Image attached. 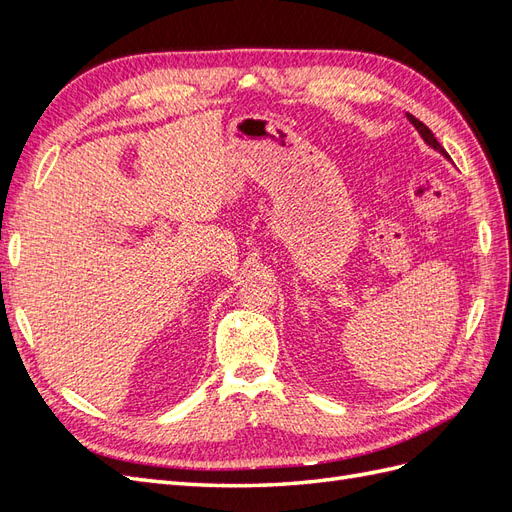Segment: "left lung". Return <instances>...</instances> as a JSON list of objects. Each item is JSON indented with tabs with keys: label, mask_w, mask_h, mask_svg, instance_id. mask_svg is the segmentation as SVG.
<instances>
[{
	"label": "left lung",
	"mask_w": 512,
	"mask_h": 512,
	"mask_svg": "<svg viewBox=\"0 0 512 512\" xmlns=\"http://www.w3.org/2000/svg\"><path fill=\"white\" fill-rule=\"evenodd\" d=\"M408 119H410V123H412V126L418 130V134H421V138H423V141L431 147V149H436V151H440L442 153V156H446V151H444V147L436 141V136H433V132L425 126V123L423 121H418L414 115H410L408 113ZM448 158V156H446Z\"/></svg>",
	"instance_id": "8db88e82"
}]
</instances>
